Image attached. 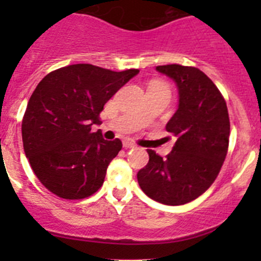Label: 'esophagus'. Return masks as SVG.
I'll return each mask as SVG.
<instances>
[{"label": "esophagus", "instance_id": "1", "mask_svg": "<svg viewBox=\"0 0 261 261\" xmlns=\"http://www.w3.org/2000/svg\"><path fill=\"white\" fill-rule=\"evenodd\" d=\"M123 146L125 147V149H133V147H136V145L130 141H124Z\"/></svg>", "mask_w": 261, "mask_h": 261}]
</instances>
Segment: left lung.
<instances>
[{
    "label": "left lung",
    "mask_w": 261,
    "mask_h": 261,
    "mask_svg": "<svg viewBox=\"0 0 261 261\" xmlns=\"http://www.w3.org/2000/svg\"><path fill=\"white\" fill-rule=\"evenodd\" d=\"M179 91V106L166 130L175 137L163 159L147 150L149 162L137 172L145 195L166 205L197 199L216 180L227 154L230 120L220 90L200 69L177 64L156 66Z\"/></svg>",
    "instance_id": "left-lung-1"
}]
</instances>
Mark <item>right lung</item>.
<instances>
[{"instance_id": "obj_1", "label": "right lung", "mask_w": 261, "mask_h": 261, "mask_svg": "<svg viewBox=\"0 0 261 261\" xmlns=\"http://www.w3.org/2000/svg\"><path fill=\"white\" fill-rule=\"evenodd\" d=\"M138 69L112 71L75 64L50 71L39 82L22 121L24 154L40 183L59 197L81 200L102 187L110 162L123 144L107 141L99 114Z\"/></svg>"}]
</instances>
